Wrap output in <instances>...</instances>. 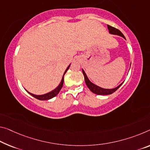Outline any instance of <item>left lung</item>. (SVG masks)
I'll list each match as a JSON object with an SVG mask.
<instances>
[{"mask_svg": "<svg viewBox=\"0 0 150 150\" xmlns=\"http://www.w3.org/2000/svg\"><path fill=\"white\" fill-rule=\"evenodd\" d=\"M107 27H108V29H109V33L110 34L121 36V37H122V38H123L124 39H125V40H126L125 36L123 35V34L122 33L119 29L115 28V27L110 26V25H107ZM130 66H131V65H130ZM82 73H83V75H84V80H85V82H86V86H88V88L90 90H91V92H93V93L96 94H98V95H107V94H110L113 93L114 92L116 91L118 89L119 87L121 86L122 84L123 83V82L121 84H119L118 86L115 87V88H110V89L103 88H101V87H100V86H97V85L93 84V82H91V81H90V80L88 79V76H86V73H85V72L83 69H82Z\"/></svg>", "mask_w": 150, "mask_h": 150, "instance_id": "8db88e82", "label": "left lung"}]
</instances>
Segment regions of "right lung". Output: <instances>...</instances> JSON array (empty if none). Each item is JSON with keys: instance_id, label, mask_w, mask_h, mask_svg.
Returning <instances> with one entry per match:
<instances>
[{"instance_id": "1", "label": "right lung", "mask_w": 150, "mask_h": 150, "mask_svg": "<svg viewBox=\"0 0 150 150\" xmlns=\"http://www.w3.org/2000/svg\"><path fill=\"white\" fill-rule=\"evenodd\" d=\"M70 64L68 66V68H66V70L65 72H64V75L63 76H62V80L60 83H59V84L57 86L56 88H55L54 90H53V91H52L51 92H50V93H46V94H41V95H37V94H32L31 93H29V92H28L27 91H26L27 93H28L29 94H31V95L32 96H33V97H35V98L38 99V100H49V99H51L52 98H54L56 96L57 94H58L59 93V91H60V90L62 89V86H63V84H64V75H65L66 72H67L68 70L69 69V68H70Z\"/></svg>"}]
</instances>
